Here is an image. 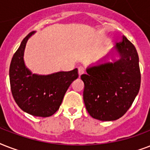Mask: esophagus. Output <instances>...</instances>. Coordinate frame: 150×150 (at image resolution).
Wrapping results in <instances>:
<instances>
[{"label": "esophagus", "instance_id": "esophagus-1", "mask_svg": "<svg viewBox=\"0 0 150 150\" xmlns=\"http://www.w3.org/2000/svg\"><path fill=\"white\" fill-rule=\"evenodd\" d=\"M85 71H86V69H85L84 67H82V66L79 67V75H82V74H84Z\"/></svg>", "mask_w": 150, "mask_h": 150}]
</instances>
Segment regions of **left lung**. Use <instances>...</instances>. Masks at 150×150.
Returning <instances> with one entry per match:
<instances>
[{
  "mask_svg": "<svg viewBox=\"0 0 150 150\" xmlns=\"http://www.w3.org/2000/svg\"><path fill=\"white\" fill-rule=\"evenodd\" d=\"M115 49L121 58L88 68L81 75L85 85L83 100L89 115L100 121H115L128 111L139 91V56L125 36Z\"/></svg>",
  "mask_w": 150,
  "mask_h": 150,
  "instance_id": "obj_1",
  "label": "left lung"
}]
</instances>
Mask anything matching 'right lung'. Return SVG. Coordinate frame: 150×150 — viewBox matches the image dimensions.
<instances>
[{"label":"right lung","mask_w":150,"mask_h":150,"mask_svg":"<svg viewBox=\"0 0 150 150\" xmlns=\"http://www.w3.org/2000/svg\"><path fill=\"white\" fill-rule=\"evenodd\" d=\"M33 33L31 32L23 39L13 55L9 69L11 90L23 111L33 116L47 117L59 109L66 91L79 74L77 68L49 75L32 74L25 66L23 54L27 40Z\"/></svg>","instance_id":"1"}]
</instances>
